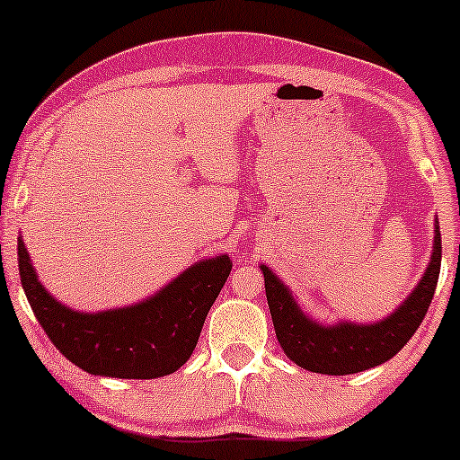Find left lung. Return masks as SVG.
Listing matches in <instances>:
<instances>
[{"instance_id": "8db88e82", "label": "left lung", "mask_w": 460, "mask_h": 460, "mask_svg": "<svg viewBox=\"0 0 460 460\" xmlns=\"http://www.w3.org/2000/svg\"><path fill=\"white\" fill-rule=\"evenodd\" d=\"M442 266L439 222L433 224V249L425 274L412 293L389 314L375 323H320L301 310L291 288L261 263L266 297L282 351L297 367L320 375H354L392 360L423 323L436 293Z\"/></svg>"}]
</instances>
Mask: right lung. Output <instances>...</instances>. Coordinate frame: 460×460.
<instances>
[{
    "instance_id": "right-lung-1",
    "label": "right lung",
    "mask_w": 460,
    "mask_h": 460,
    "mask_svg": "<svg viewBox=\"0 0 460 460\" xmlns=\"http://www.w3.org/2000/svg\"><path fill=\"white\" fill-rule=\"evenodd\" d=\"M230 270L228 253L216 255L192 263L137 304L79 312L41 285L22 236H18L24 295L49 341L75 367L112 379H156L186 364Z\"/></svg>"
}]
</instances>
